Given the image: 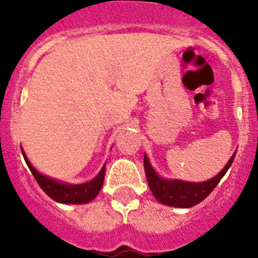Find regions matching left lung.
I'll return each mask as SVG.
<instances>
[{
	"label": "left lung",
	"instance_id": "obj_1",
	"mask_svg": "<svg viewBox=\"0 0 258 258\" xmlns=\"http://www.w3.org/2000/svg\"><path fill=\"white\" fill-rule=\"evenodd\" d=\"M234 157H236V153L233 154L224 169L212 179L204 180V182H187V180L162 178L151 166L147 155H145L146 178L155 200L159 201L161 204L179 209L192 208L197 204L202 202L216 188L217 184L222 179V176L232 166Z\"/></svg>",
	"mask_w": 258,
	"mask_h": 258
}]
</instances>
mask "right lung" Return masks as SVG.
Here are the masks:
<instances>
[{
    "label": "right lung",
    "mask_w": 258,
    "mask_h": 258,
    "mask_svg": "<svg viewBox=\"0 0 258 258\" xmlns=\"http://www.w3.org/2000/svg\"><path fill=\"white\" fill-rule=\"evenodd\" d=\"M24 159H25L26 165L32 171L33 176L37 180V183L40 184V187L48 194L56 202L60 204H70V205H82V204H88L92 200L96 198V196L100 191L103 182H104V174H105V165L101 167L93 179L88 180L86 183H79V184H72V183H66L61 180L54 179L48 175H44L40 171L34 169L32 163L29 162L26 154L24 153V150L21 149Z\"/></svg>",
    "instance_id": "add662e5"
}]
</instances>
